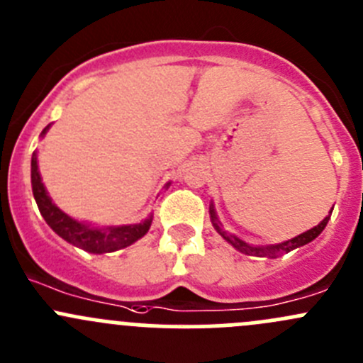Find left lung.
Instances as JSON below:
<instances>
[{
    "label": "left lung",
    "mask_w": 363,
    "mask_h": 363,
    "mask_svg": "<svg viewBox=\"0 0 363 363\" xmlns=\"http://www.w3.org/2000/svg\"><path fill=\"white\" fill-rule=\"evenodd\" d=\"M208 214H211V221H212V226L216 228V232H218L219 235L226 240V242L232 244L237 251L244 252V255H250V256H258V258H277V256H283L284 252H290V251L296 250V247H302V246H306V244L313 242V240L316 239V237L325 230V226H327L328 219H330V216H332V211L328 212L327 218H325L320 225L314 226V228L300 233V235L286 240V242L272 244V246H252V244H247L246 240L239 239V237L233 235V233H226L225 230H223L221 221L218 219V214H216L214 203H211V207H208Z\"/></svg>",
    "instance_id": "left-lung-1"
}]
</instances>
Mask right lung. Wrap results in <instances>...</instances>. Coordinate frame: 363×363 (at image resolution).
Here are the masks:
<instances>
[{
    "label": "right lung",
    "mask_w": 363,
    "mask_h": 363,
    "mask_svg": "<svg viewBox=\"0 0 363 363\" xmlns=\"http://www.w3.org/2000/svg\"><path fill=\"white\" fill-rule=\"evenodd\" d=\"M49 128L50 124H47L42 133H40V137H45ZM168 186H170V182L164 188H168ZM31 188L33 196H35L36 205L40 208V214L43 216L47 225L61 239L73 244V246L80 247V250L93 252V255H104V252L119 251L123 247L131 246L138 239H142L149 232V228H151L152 214L147 219H144V221L135 223V225L119 226H93L91 223L73 219L67 212L61 211L52 202L49 193H47L45 186L42 182V175H40L38 170V156H36V151L31 156Z\"/></svg>",
    "instance_id": "obj_1"
}]
</instances>
